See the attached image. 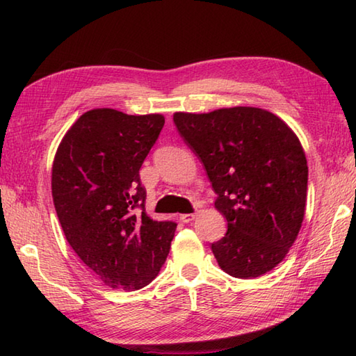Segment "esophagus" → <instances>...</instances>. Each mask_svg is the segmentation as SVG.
Masks as SVG:
<instances>
[{
	"mask_svg": "<svg viewBox=\"0 0 356 356\" xmlns=\"http://www.w3.org/2000/svg\"><path fill=\"white\" fill-rule=\"evenodd\" d=\"M194 217H195V214H180L179 220L184 222V223H190V222L194 220Z\"/></svg>",
	"mask_w": 356,
	"mask_h": 356,
	"instance_id": "34e87169",
	"label": "esophagus"
}]
</instances>
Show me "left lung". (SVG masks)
Returning a JSON list of instances; mask_svg holds the SVG:
<instances>
[{
  "label": "left lung",
  "mask_w": 356,
  "mask_h": 356,
  "mask_svg": "<svg viewBox=\"0 0 356 356\" xmlns=\"http://www.w3.org/2000/svg\"><path fill=\"white\" fill-rule=\"evenodd\" d=\"M180 138L200 159L228 222L211 249L226 274L255 278L282 261L303 223L307 161L282 119L254 107L174 115Z\"/></svg>",
  "instance_id": "left-lung-1"
}]
</instances>
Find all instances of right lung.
<instances>
[{
  "instance_id": "right-lung-1",
  "label": "right lung",
  "mask_w": 356,
  "mask_h": 356,
  "mask_svg": "<svg viewBox=\"0 0 356 356\" xmlns=\"http://www.w3.org/2000/svg\"><path fill=\"white\" fill-rule=\"evenodd\" d=\"M163 124L162 115L90 110L65 133L53 161L51 195L65 238L113 289L149 284L170 252L177 223L145 214L139 176Z\"/></svg>"
}]
</instances>
